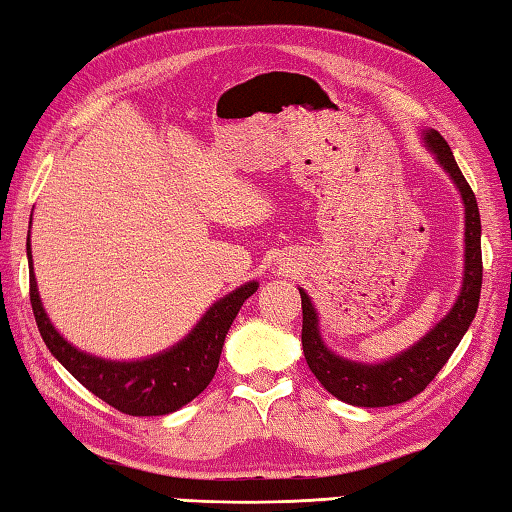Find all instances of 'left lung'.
I'll return each mask as SVG.
<instances>
[{
    "label": "left lung",
    "instance_id": "left-lung-1",
    "mask_svg": "<svg viewBox=\"0 0 512 512\" xmlns=\"http://www.w3.org/2000/svg\"><path fill=\"white\" fill-rule=\"evenodd\" d=\"M425 148L432 152L452 184L461 195L465 211V236H463V283L454 306L441 321L427 330V333L411 344L405 351L391 355L389 360L380 362H357L337 355L326 346L319 330V312L308 292L299 288L301 310H303V355L310 371L321 382L328 393L337 400L348 402L355 407H389L400 405L418 396L434 375L450 360L454 348L459 346L463 335L468 333L474 315L479 308L481 297V218L477 197L470 184L465 182L461 168L456 166L447 141L436 130H423Z\"/></svg>",
    "mask_w": 512,
    "mask_h": 512
}]
</instances>
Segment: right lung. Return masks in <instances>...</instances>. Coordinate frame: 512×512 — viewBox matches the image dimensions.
I'll list each match as a JSON object with an SVG mask.
<instances>
[{
  "label": "right lung",
  "mask_w": 512,
  "mask_h": 512,
  "mask_svg": "<svg viewBox=\"0 0 512 512\" xmlns=\"http://www.w3.org/2000/svg\"><path fill=\"white\" fill-rule=\"evenodd\" d=\"M26 258H29L35 324L51 355L96 398L130 416H166L200 396L218 369L224 337L233 319L242 303L258 290V281H247L224 294L188 330L186 337L166 351L141 357V360H107V357L80 351L51 324L33 272L31 231L26 238Z\"/></svg>",
  "instance_id": "add662e5"
}]
</instances>
